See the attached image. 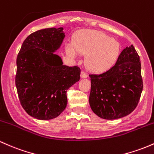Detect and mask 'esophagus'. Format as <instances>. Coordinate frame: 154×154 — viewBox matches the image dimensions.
I'll list each match as a JSON object with an SVG mask.
<instances>
[{
  "label": "esophagus",
  "instance_id": "34e87169",
  "mask_svg": "<svg viewBox=\"0 0 154 154\" xmlns=\"http://www.w3.org/2000/svg\"><path fill=\"white\" fill-rule=\"evenodd\" d=\"M87 77V75L84 72H81V78H82V79H85V78Z\"/></svg>",
  "mask_w": 154,
  "mask_h": 154
}]
</instances>
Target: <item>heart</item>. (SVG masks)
I'll return each instance as SVG.
<instances>
[{
  "mask_svg": "<svg viewBox=\"0 0 154 154\" xmlns=\"http://www.w3.org/2000/svg\"><path fill=\"white\" fill-rule=\"evenodd\" d=\"M66 52L71 57L75 55V52L86 57L84 65L87 70L101 74L108 72L116 64L121 53V46L105 33L84 29L73 34L72 48L66 47Z\"/></svg>",
  "mask_w": 154,
  "mask_h": 154,
  "instance_id": "obj_1",
  "label": "heart"
}]
</instances>
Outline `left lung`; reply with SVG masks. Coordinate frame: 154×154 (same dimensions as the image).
Wrapping results in <instances>:
<instances>
[{"mask_svg":"<svg viewBox=\"0 0 154 154\" xmlns=\"http://www.w3.org/2000/svg\"><path fill=\"white\" fill-rule=\"evenodd\" d=\"M90 105L98 117L115 120L131 113L143 88L141 63L133 45L120 53L116 64L108 72L91 74Z\"/></svg>","mask_w":154,"mask_h":154,"instance_id":"obj_1","label":"left lung"}]
</instances>
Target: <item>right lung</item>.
Returning <instances> with one entry per match:
<instances>
[{"instance_id":"1","label":"right lung","mask_w":154,"mask_h":154,"mask_svg":"<svg viewBox=\"0 0 154 154\" xmlns=\"http://www.w3.org/2000/svg\"><path fill=\"white\" fill-rule=\"evenodd\" d=\"M65 35L63 28L32 33L24 40L17 57L15 84L21 105L31 117H57L67 106V91L80 79L77 66L63 65L54 54Z\"/></svg>"}]
</instances>
